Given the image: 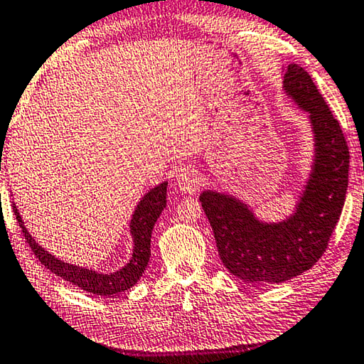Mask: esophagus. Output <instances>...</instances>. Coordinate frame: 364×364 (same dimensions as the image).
Listing matches in <instances>:
<instances>
[{
  "label": "esophagus",
  "mask_w": 364,
  "mask_h": 364,
  "mask_svg": "<svg viewBox=\"0 0 364 364\" xmlns=\"http://www.w3.org/2000/svg\"><path fill=\"white\" fill-rule=\"evenodd\" d=\"M176 182L182 192L190 193V195L197 193L201 186V178L193 167H182V169L177 172Z\"/></svg>",
  "instance_id": "1"
}]
</instances>
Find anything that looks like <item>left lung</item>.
Returning a JSON list of instances; mask_svg holds the SVG:
<instances>
[{
	"label": "left lung",
	"instance_id": "8db88e82",
	"mask_svg": "<svg viewBox=\"0 0 364 364\" xmlns=\"http://www.w3.org/2000/svg\"><path fill=\"white\" fill-rule=\"evenodd\" d=\"M283 91L309 115L314 135L311 174L294 213L278 223H265L232 195L216 190L200 195L221 262L247 283L277 284L309 270L326 252L348 187L346 139L309 73L299 65H288Z\"/></svg>",
	"mask_w": 364,
	"mask_h": 364
}]
</instances>
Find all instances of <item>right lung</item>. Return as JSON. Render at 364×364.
I'll list each match as a JSON object with an SVG mask.
<instances>
[{
    "label": "right lung",
    "mask_w": 364,
    "mask_h": 364,
    "mask_svg": "<svg viewBox=\"0 0 364 364\" xmlns=\"http://www.w3.org/2000/svg\"><path fill=\"white\" fill-rule=\"evenodd\" d=\"M166 193L167 182L159 183L154 188H151L146 195L139 200L135 211H133L130 221V234L133 239V254L128 264L112 273H102L91 270V268L73 265L68 262H63L52 255L47 249H43L41 244L36 242V239L31 236L27 228L22 221L21 213L16 203H13V210L22 229V234L29 242L32 252L41 260V264L46 265L50 272L61 277L66 282H70L87 293L97 296H112L124 293L130 289L133 284L138 283V279L143 277L146 270L149 255H151V232L158 221L159 215L166 208Z\"/></svg>",
    "instance_id": "add662e5"
}]
</instances>
